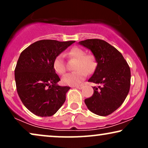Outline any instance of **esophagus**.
<instances>
[{
    "instance_id": "34e87169",
    "label": "esophagus",
    "mask_w": 148,
    "mask_h": 148,
    "mask_svg": "<svg viewBox=\"0 0 148 148\" xmlns=\"http://www.w3.org/2000/svg\"><path fill=\"white\" fill-rule=\"evenodd\" d=\"M84 85H78V86H76V88H77V89H82L83 88Z\"/></svg>"
}]
</instances>
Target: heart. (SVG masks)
<instances>
[{
    "instance_id": "1",
    "label": "heart",
    "mask_w": 148,
    "mask_h": 148,
    "mask_svg": "<svg viewBox=\"0 0 148 148\" xmlns=\"http://www.w3.org/2000/svg\"><path fill=\"white\" fill-rule=\"evenodd\" d=\"M68 55L70 58L76 59L74 72L68 73L62 78L65 85L76 86L79 85L85 79L87 74H91L97 66L96 58L93 54H85V51L78 47H74L69 50ZM52 68L56 73L63 75L66 72L65 64L62 55H58L54 59Z\"/></svg>"
}]
</instances>
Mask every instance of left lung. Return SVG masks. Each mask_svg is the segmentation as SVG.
<instances>
[{
    "instance_id": "1",
    "label": "left lung",
    "mask_w": 148,
    "mask_h": 148,
    "mask_svg": "<svg viewBox=\"0 0 148 148\" xmlns=\"http://www.w3.org/2000/svg\"><path fill=\"white\" fill-rule=\"evenodd\" d=\"M96 58L97 67L88 82L98 84L93 94L85 100L88 109L100 116L110 115L118 108L128 96L130 87V69L120 52L100 39L79 42Z\"/></svg>"
}]
</instances>
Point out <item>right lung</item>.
<instances>
[{"mask_svg":"<svg viewBox=\"0 0 148 148\" xmlns=\"http://www.w3.org/2000/svg\"><path fill=\"white\" fill-rule=\"evenodd\" d=\"M74 42L40 40L20 54L15 68L17 92L26 108L35 115L50 117L65 102L70 87L57 85L60 78L52 68V63Z\"/></svg>","mask_w":148,"mask_h":148,"instance_id":"right-lung-1","label":"right lung"}]
</instances>
